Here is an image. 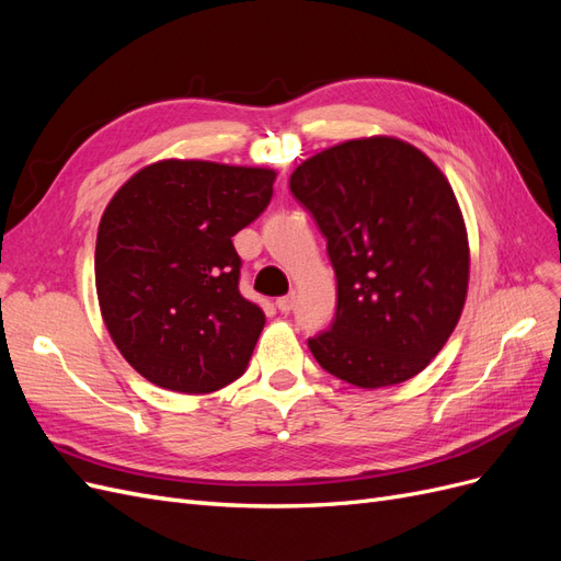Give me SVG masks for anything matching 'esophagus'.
Wrapping results in <instances>:
<instances>
[{"mask_svg":"<svg viewBox=\"0 0 561 561\" xmlns=\"http://www.w3.org/2000/svg\"><path fill=\"white\" fill-rule=\"evenodd\" d=\"M276 307L280 313H290L295 309V295H285L276 299Z\"/></svg>","mask_w":561,"mask_h":561,"instance_id":"esophagus-1","label":"esophagus"}]
</instances>
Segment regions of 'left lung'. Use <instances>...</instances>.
I'll return each mask as SVG.
<instances>
[{
    "instance_id": "8db88e82",
    "label": "left lung",
    "mask_w": 561,
    "mask_h": 561,
    "mask_svg": "<svg viewBox=\"0 0 561 561\" xmlns=\"http://www.w3.org/2000/svg\"><path fill=\"white\" fill-rule=\"evenodd\" d=\"M290 192L328 241L336 313L309 339L318 365L381 388L447 344L468 293V236L439 168L396 138L348 140L304 161Z\"/></svg>"
}]
</instances>
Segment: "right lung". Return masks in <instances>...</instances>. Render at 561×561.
<instances>
[{
    "instance_id": "obj_1",
    "label": "right lung",
    "mask_w": 561,
    "mask_h": 561,
    "mask_svg": "<svg viewBox=\"0 0 561 561\" xmlns=\"http://www.w3.org/2000/svg\"><path fill=\"white\" fill-rule=\"evenodd\" d=\"M276 173L210 161H159L114 194L95 241L100 311L135 371L178 393L239 379L264 311L239 290L231 239L274 196Z\"/></svg>"
}]
</instances>
